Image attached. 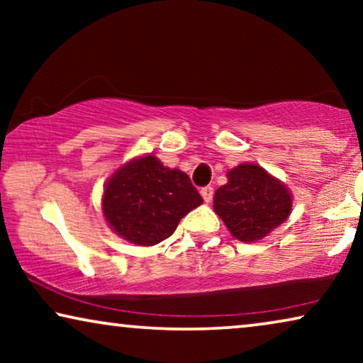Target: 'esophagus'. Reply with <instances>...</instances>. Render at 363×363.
Segmentation results:
<instances>
[{
  "label": "esophagus",
  "instance_id": "esophagus-1",
  "mask_svg": "<svg viewBox=\"0 0 363 363\" xmlns=\"http://www.w3.org/2000/svg\"><path fill=\"white\" fill-rule=\"evenodd\" d=\"M200 193H201V196H203V200H205V203H210L213 200V188L211 186L201 188Z\"/></svg>",
  "mask_w": 363,
  "mask_h": 363
}]
</instances>
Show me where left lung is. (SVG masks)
<instances>
[{"instance_id":"left-lung-1","label":"left lung","mask_w":363,"mask_h":363,"mask_svg":"<svg viewBox=\"0 0 363 363\" xmlns=\"http://www.w3.org/2000/svg\"><path fill=\"white\" fill-rule=\"evenodd\" d=\"M213 196L215 213L242 242H256L281 226L292 211V193L257 163H240Z\"/></svg>"}]
</instances>
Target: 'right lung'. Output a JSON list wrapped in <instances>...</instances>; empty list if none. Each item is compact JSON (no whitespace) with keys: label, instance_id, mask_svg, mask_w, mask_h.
Segmentation results:
<instances>
[{"label":"right lung","instance_id":"right-lung-1","mask_svg":"<svg viewBox=\"0 0 363 363\" xmlns=\"http://www.w3.org/2000/svg\"><path fill=\"white\" fill-rule=\"evenodd\" d=\"M203 198L185 172L168 168L155 155L132 158L104 185L102 215L111 230L132 245L167 240Z\"/></svg>","mask_w":363,"mask_h":363}]
</instances>
